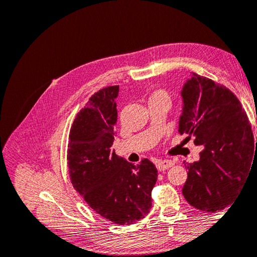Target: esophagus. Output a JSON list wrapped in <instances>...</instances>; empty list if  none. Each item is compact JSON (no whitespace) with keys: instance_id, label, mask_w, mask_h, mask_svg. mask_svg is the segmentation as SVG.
Wrapping results in <instances>:
<instances>
[{"instance_id":"34e87169","label":"esophagus","mask_w":257,"mask_h":257,"mask_svg":"<svg viewBox=\"0 0 257 257\" xmlns=\"http://www.w3.org/2000/svg\"><path fill=\"white\" fill-rule=\"evenodd\" d=\"M173 165H174V163L172 161H169V160L159 161L157 163V167H158V169L160 170V172H164V170H166V169H168L170 167H173Z\"/></svg>"}]
</instances>
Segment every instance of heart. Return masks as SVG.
<instances>
[{
	"mask_svg": "<svg viewBox=\"0 0 257 257\" xmlns=\"http://www.w3.org/2000/svg\"><path fill=\"white\" fill-rule=\"evenodd\" d=\"M149 102H165L170 104V102H172V94L166 89H157L150 93Z\"/></svg>",
	"mask_w": 257,
	"mask_h": 257,
	"instance_id": "obj_1",
	"label": "heart"
}]
</instances>
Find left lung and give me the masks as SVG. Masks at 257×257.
Listing matches in <instances>:
<instances>
[{
  "label": "left lung",
  "instance_id": "1",
  "mask_svg": "<svg viewBox=\"0 0 257 257\" xmlns=\"http://www.w3.org/2000/svg\"><path fill=\"white\" fill-rule=\"evenodd\" d=\"M179 133L203 145L199 161L190 163L182 193L205 212L229 206L250 174L254 142L250 120L237 96L223 84L193 73L182 89Z\"/></svg>",
  "mask_w": 257,
  "mask_h": 257
}]
</instances>
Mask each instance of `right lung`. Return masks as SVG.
<instances>
[{
	"instance_id": "1",
	"label": "right lung",
	"mask_w": 257,
	"mask_h": 257,
	"mask_svg": "<svg viewBox=\"0 0 257 257\" xmlns=\"http://www.w3.org/2000/svg\"><path fill=\"white\" fill-rule=\"evenodd\" d=\"M118 93L119 85L100 89L77 113L67 165L74 189L90 208L114 224L130 225L149 213L158 169L148 159L133 165L112 149Z\"/></svg>"
}]
</instances>
